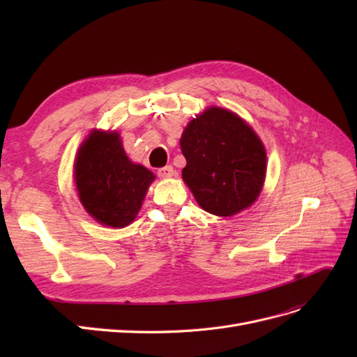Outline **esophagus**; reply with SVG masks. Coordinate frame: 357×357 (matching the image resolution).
Segmentation results:
<instances>
[{
    "instance_id": "1",
    "label": "esophagus",
    "mask_w": 357,
    "mask_h": 357,
    "mask_svg": "<svg viewBox=\"0 0 357 357\" xmlns=\"http://www.w3.org/2000/svg\"><path fill=\"white\" fill-rule=\"evenodd\" d=\"M158 176L160 178H169V177L174 176V168H172L171 165H167L164 168H159L158 169Z\"/></svg>"
}]
</instances>
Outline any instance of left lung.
Here are the masks:
<instances>
[{
	"label": "left lung",
	"instance_id": "left-lung-1",
	"mask_svg": "<svg viewBox=\"0 0 357 357\" xmlns=\"http://www.w3.org/2000/svg\"><path fill=\"white\" fill-rule=\"evenodd\" d=\"M180 147L186 158L181 177L202 210L229 218L257 199L266 174V152L240 116L210 107L188 123Z\"/></svg>",
	"mask_w": 357,
	"mask_h": 357
}]
</instances>
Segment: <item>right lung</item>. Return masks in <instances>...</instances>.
Returning <instances> with one entry per match:
<instances>
[{
	"instance_id": "1",
	"label": "right lung",
	"mask_w": 357,
	"mask_h": 357,
	"mask_svg": "<svg viewBox=\"0 0 357 357\" xmlns=\"http://www.w3.org/2000/svg\"><path fill=\"white\" fill-rule=\"evenodd\" d=\"M75 188L92 218L110 228L134 222L155 176L126 156L116 131H93L82 143L74 162Z\"/></svg>"
}]
</instances>
